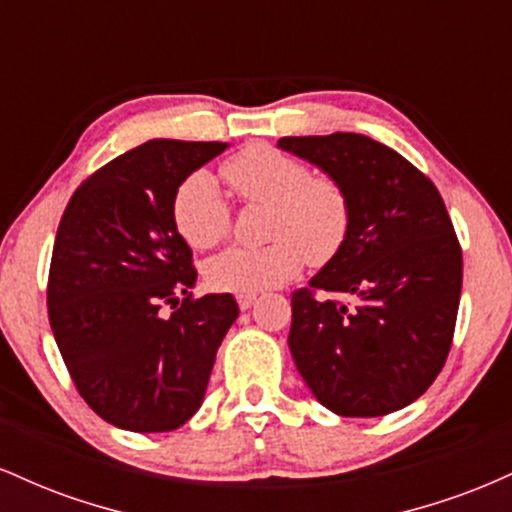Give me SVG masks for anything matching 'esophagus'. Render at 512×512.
<instances>
[{"mask_svg": "<svg viewBox=\"0 0 512 512\" xmlns=\"http://www.w3.org/2000/svg\"><path fill=\"white\" fill-rule=\"evenodd\" d=\"M255 301H257L255 293H240V296H238V305H240V310H250L252 305H255Z\"/></svg>", "mask_w": 512, "mask_h": 512, "instance_id": "1", "label": "esophagus"}]
</instances>
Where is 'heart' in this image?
Segmentation results:
<instances>
[{
    "instance_id": "heart-1",
    "label": "heart",
    "mask_w": 512,
    "mask_h": 512,
    "mask_svg": "<svg viewBox=\"0 0 512 512\" xmlns=\"http://www.w3.org/2000/svg\"><path fill=\"white\" fill-rule=\"evenodd\" d=\"M223 178L248 204H269L267 245H233L204 264L214 289L260 293L301 272L305 257L325 264L344 248L351 204L330 175L269 144H252L223 163ZM231 204L207 170H195L173 195V223L190 248L209 250L231 231Z\"/></svg>"
}]
</instances>
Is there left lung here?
<instances>
[{
	"instance_id": "left-lung-1",
	"label": "left lung",
	"mask_w": 512,
	"mask_h": 512,
	"mask_svg": "<svg viewBox=\"0 0 512 512\" xmlns=\"http://www.w3.org/2000/svg\"><path fill=\"white\" fill-rule=\"evenodd\" d=\"M344 187V248L291 296L289 349L317 402L385 416L445 366L462 291V248L431 180L390 146L354 132L284 137Z\"/></svg>"
}]
</instances>
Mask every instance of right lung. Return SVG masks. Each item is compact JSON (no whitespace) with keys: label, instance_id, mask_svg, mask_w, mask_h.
<instances>
[{"label":"right lung","instance_id":"obj_1","mask_svg":"<svg viewBox=\"0 0 512 512\" xmlns=\"http://www.w3.org/2000/svg\"><path fill=\"white\" fill-rule=\"evenodd\" d=\"M226 149L151 139L88 175L62 214L48 279L52 334L84 402L125 431H175L192 419L238 317L231 293L192 298L197 269L173 223L180 182Z\"/></svg>","mask_w":512,"mask_h":512}]
</instances>
